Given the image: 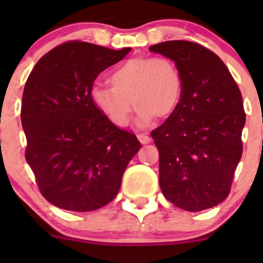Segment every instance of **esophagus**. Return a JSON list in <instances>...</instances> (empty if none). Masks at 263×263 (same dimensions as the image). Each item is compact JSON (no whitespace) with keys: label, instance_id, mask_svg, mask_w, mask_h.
<instances>
[{"label":"esophagus","instance_id":"34e87169","mask_svg":"<svg viewBox=\"0 0 263 263\" xmlns=\"http://www.w3.org/2000/svg\"><path fill=\"white\" fill-rule=\"evenodd\" d=\"M137 138H138V141L141 142L142 144H148L151 141V137L148 135H146V134H140V135H137Z\"/></svg>","mask_w":263,"mask_h":263}]
</instances>
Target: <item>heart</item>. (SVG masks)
Instances as JSON below:
<instances>
[{"label":"heart","mask_w":263,"mask_h":263,"mask_svg":"<svg viewBox=\"0 0 263 263\" xmlns=\"http://www.w3.org/2000/svg\"><path fill=\"white\" fill-rule=\"evenodd\" d=\"M110 81L112 85L93 84L89 95L93 106L119 127L128 125L134 105L137 123L147 126L155 116H171L182 98L179 68L164 57L129 58L111 73Z\"/></svg>","instance_id":"heart-1"}]
</instances>
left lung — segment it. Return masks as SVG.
I'll use <instances>...</instances> for the list:
<instances>
[{
	"label": "left lung",
	"mask_w": 263,
	"mask_h": 263,
	"mask_svg": "<svg viewBox=\"0 0 263 263\" xmlns=\"http://www.w3.org/2000/svg\"><path fill=\"white\" fill-rule=\"evenodd\" d=\"M149 50L173 60L183 80L177 110L152 132L163 195L193 213L216 206L228 198L242 156L240 89L224 62L197 43L168 41Z\"/></svg>",
	"instance_id": "1"
}]
</instances>
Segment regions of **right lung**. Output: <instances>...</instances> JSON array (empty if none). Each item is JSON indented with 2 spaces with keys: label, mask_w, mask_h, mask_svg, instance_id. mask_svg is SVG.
Instances as JSON below:
<instances>
[{
  "label": "right lung",
  "mask_w": 263,
  "mask_h": 263,
  "mask_svg": "<svg viewBox=\"0 0 263 263\" xmlns=\"http://www.w3.org/2000/svg\"><path fill=\"white\" fill-rule=\"evenodd\" d=\"M129 50L68 42L42 57L27 79L21 110L26 161L42 195L60 209L84 213L110 203L141 148L89 95L98 75Z\"/></svg>",
  "instance_id": "obj_1"
}]
</instances>
